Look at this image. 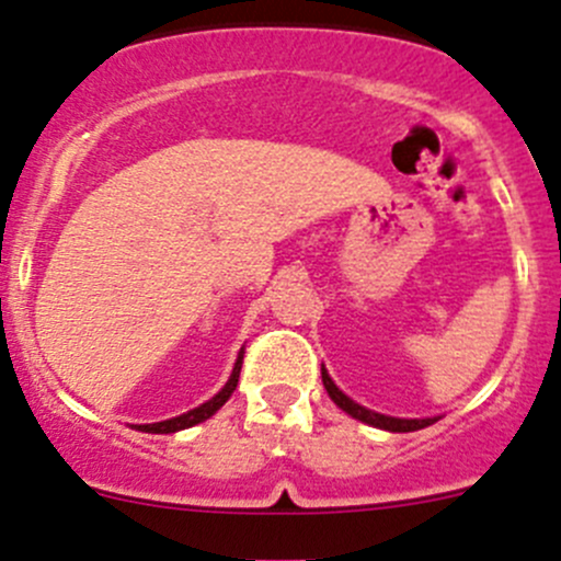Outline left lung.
<instances>
[{"mask_svg": "<svg viewBox=\"0 0 561 561\" xmlns=\"http://www.w3.org/2000/svg\"><path fill=\"white\" fill-rule=\"evenodd\" d=\"M322 386H325L328 396L333 399V404L342 407L347 415H353L355 421L360 423H369V426L375 428H382V432H417V428H426L439 421V417H393V415H382V412H375V410H366V407H360L358 401H353L347 393L339 390L336 382H333L331 375L325 371V366H322Z\"/></svg>", "mask_w": 561, "mask_h": 561, "instance_id": "left-lung-1", "label": "left lung"}]
</instances>
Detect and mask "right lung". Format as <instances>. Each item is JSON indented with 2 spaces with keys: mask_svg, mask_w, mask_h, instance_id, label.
Instances as JSON below:
<instances>
[{
  "mask_svg": "<svg viewBox=\"0 0 561 561\" xmlns=\"http://www.w3.org/2000/svg\"><path fill=\"white\" fill-rule=\"evenodd\" d=\"M241 364H244V347H241L239 358H236V364H233V371H230L228 382H225L219 393H214L211 399L203 401V404L195 407V410L184 412V415L168 417V421H160V423H138V426H133V428H138V432H146V434H175V432H181V428H190V426H197V423L208 421V417H211L214 412H217L219 407L230 399V396H233L236 386H239Z\"/></svg>",
  "mask_w": 561,
  "mask_h": 561,
  "instance_id": "add662e5",
  "label": "right lung"
}]
</instances>
